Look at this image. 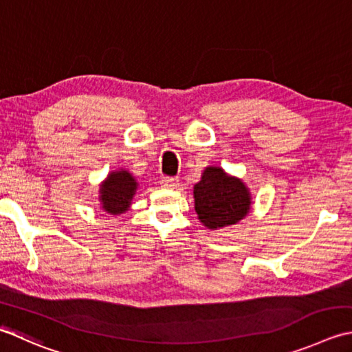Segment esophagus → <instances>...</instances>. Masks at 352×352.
Here are the masks:
<instances>
[{"instance_id": "34e87169", "label": "esophagus", "mask_w": 352, "mask_h": 352, "mask_svg": "<svg viewBox=\"0 0 352 352\" xmlns=\"http://www.w3.org/2000/svg\"><path fill=\"white\" fill-rule=\"evenodd\" d=\"M162 186L166 189H175L178 186V178L177 177H163L162 178Z\"/></svg>"}]
</instances>
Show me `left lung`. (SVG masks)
<instances>
[{"mask_svg": "<svg viewBox=\"0 0 352 352\" xmlns=\"http://www.w3.org/2000/svg\"><path fill=\"white\" fill-rule=\"evenodd\" d=\"M194 197L199 221L209 229L235 224L250 209L249 190L244 183L215 166L203 172L201 182L194 188Z\"/></svg>", "mask_w": 352, "mask_h": 352, "instance_id": "obj_1", "label": "left lung"}]
</instances>
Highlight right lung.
Returning <instances> with one entry per match:
<instances>
[{"label":"right lung","instance_id":"right-lung-1","mask_svg":"<svg viewBox=\"0 0 352 352\" xmlns=\"http://www.w3.org/2000/svg\"><path fill=\"white\" fill-rule=\"evenodd\" d=\"M137 183L133 175L128 174L126 170L113 172L100 188L103 209L108 213H113V215L128 210Z\"/></svg>","mask_w":352,"mask_h":352}]
</instances>
